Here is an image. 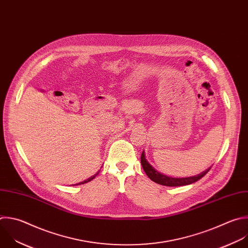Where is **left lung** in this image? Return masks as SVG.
I'll return each instance as SVG.
<instances>
[{"mask_svg": "<svg viewBox=\"0 0 248 248\" xmlns=\"http://www.w3.org/2000/svg\"><path fill=\"white\" fill-rule=\"evenodd\" d=\"M141 164L142 168L145 171V173L148 175V177L159 184V185H163V186H170V187H177V186H185V185H189L192 183L197 182L198 180H200L202 177H203L211 168L207 169L206 170L202 171V173L195 175V176H191V177H184V178H173V177H170L168 175H164L161 172L156 171L151 164L146 160L145 158V155H144V151L141 154Z\"/></svg>", "mask_w": 248, "mask_h": 248, "instance_id": "left-lung-1", "label": "left lung"}]
</instances>
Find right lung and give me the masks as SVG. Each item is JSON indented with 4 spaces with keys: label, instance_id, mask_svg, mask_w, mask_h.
Returning a JSON list of instances; mask_svg holds the SVG:
<instances>
[{
    "label": "right lung",
    "instance_id": "right-lung-1",
    "mask_svg": "<svg viewBox=\"0 0 248 248\" xmlns=\"http://www.w3.org/2000/svg\"><path fill=\"white\" fill-rule=\"evenodd\" d=\"M96 174H98V173H96ZM96 174L95 175H93V176H92L91 178H88L87 180H85V181H82V182H80V183H78L77 185H80V184H84V183H87V182H90V181H92L95 176H96Z\"/></svg>",
    "mask_w": 248,
    "mask_h": 248
}]
</instances>
